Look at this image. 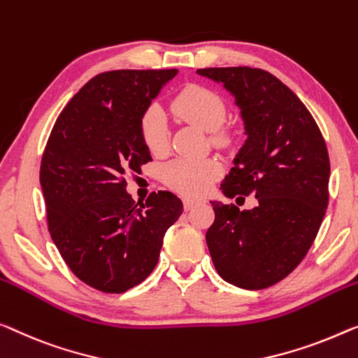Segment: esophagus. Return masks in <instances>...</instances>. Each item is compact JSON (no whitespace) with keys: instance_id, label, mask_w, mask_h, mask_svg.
Instances as JSON below:
<instances>
[{"instance_id":"34e87169","label":"esophagus","mask_w":358,"mask_h":358,"mask_svg":"<svg viewBox=\"0 0 358 358\" xmlns=\"http://www.w3.org/2000/svg\"><path fill=\"white\" fill-rule=\"evenodd\" d=\"M196 206H197V201H196V199H188V197H186V199H183L185 210H191V209H193V207H196Z\"/></svg>"}]
</instances>
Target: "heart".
<instances>
[{"mask_svg": "<svg viewBox=\"0 0 358 358\" xmlns=\"http://www.w3.org/2000/svg\"><path fill=\"white\" fill-rule=\"evenodd\" d=\"M173 114L201 130L213 133V140L227 141V133L220 131L227 117L222 98L209 88L189 85L172 103ZM141 135L152 154H164L169 146V124L161 108L152 106L141 119ZM222 173V167L212 159L180 157L164 169V180L170 188L185 196H202L210 189Z\"/></svg>", "mask_w": 358, "mask_h": 358, "instance_id": "obj_1", "label": "heart"}]
</instances>
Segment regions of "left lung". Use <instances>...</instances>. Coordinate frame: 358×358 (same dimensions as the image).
Listing matches in <instances>:
<instances>
[{"label": "left lung", "instance_id": "1", "mask_svg": "<svg viewBox=\"0 0 358 358\" xmlns=\"http://www.w3.org/2000/svg\"><path fill=\"white\" fill-rule=\"evenodd\" d=\"M197 73L233 96L246 135L222 193L257 199L250 210L210 201L215 220L207 248L227 282L265 289L286 278L315 241L328 207V149L302 101L270 72L210 67Z\"/></svg>", "mask_w": 358, "mask_h": 358}]
</instances>
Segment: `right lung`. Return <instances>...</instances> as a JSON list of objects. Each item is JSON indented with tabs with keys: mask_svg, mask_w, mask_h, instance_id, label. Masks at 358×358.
Listing matches in <instances>:
<instances>
[{
	"mask_svg": "<svg viewBox=\"0 0 358 358\" xmlns=\"http://www.w3.org/2000/svg\"><path fill=\"white\" fill-rule=\"evenodd\" d=\"M177 73H99L69 101L48 140L40 169L48 228L73 275L98 291L119 294L146 280L183 212L170 191L135 202L125 181L151 161L141 119Z\"/></svg>",
	"mask_w": 358,
	"mask_h": 358,
	"instance_id": "1",
	"label": "right lung"
}]
</instances>
